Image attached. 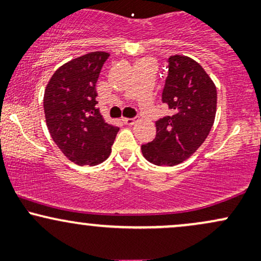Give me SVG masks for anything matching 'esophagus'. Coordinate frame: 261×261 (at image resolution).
<instances>
[{
	"label": "esophagus",
	"instance_id": "esophagus-1",
	"mask_svg": "<svg viewBox=\"0 0 261 261\" xmlns=\"http://www.w3.org/2000/svg\"><path fill=\"white\" fill-rule=\"evenodd\" d=\"M136 121H137V118H124L122 119V122L126 125H134Z\"/></svg>",
	"mask_w": 261,
	"mask_h": 261
}]
</instances>
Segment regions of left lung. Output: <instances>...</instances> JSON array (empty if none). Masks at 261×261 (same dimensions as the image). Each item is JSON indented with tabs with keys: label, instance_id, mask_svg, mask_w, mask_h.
I'll return each instance as SVG.
<instances>
[{
	"label": "left lung",
	"instance_id": "1",
	"mask_svg": "<svg viewBox=\"0 0 261 261\" xmlns=\"http://www.w3.org/2000/svg\"><path fill=\"white\" fill-rule=\"evenodd\" d=\"M162 92L172 115L155 121L154 140L141 146L155 166H176L188 160L208 136L217 106L216 86L205 70L187 56H170Z\"/></svg>",
	"mask_w": 261,
	"mask_h": 261
}]
</instances>
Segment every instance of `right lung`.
<instances>
[{
  "label": "right lung",
  "mask_w": 261,
  "mask_h": 261,
  "mask_svg": "<svg viewBox=\"0 0 261 261\" xmlns=\"http://www.w3.org/2000/svg\"><path fill=\"white\" fill-rule=\"evenodd\" d=\"M109 54L89 53L53 74L44 93V113L54 142L79 166L109 157L119 127L107 124L95 106V83Z\"/></svg>",
  "instance_id": "obj_1"
}]
</instances>
